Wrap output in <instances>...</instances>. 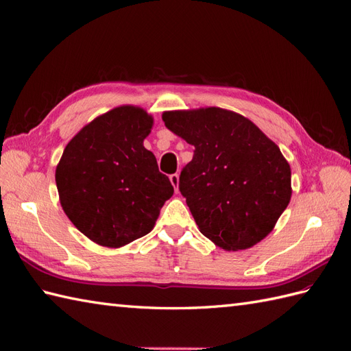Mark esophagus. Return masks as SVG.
<instances>
[{
    "instance_id": "obj_1",
    "label": "esophagus",
    "mask_w": 351,
    "mask_h": 351,
    "mask_svg": "<svg viewBox=\"0 0 351 351\" xmlns=\"http://www.w3.org/2000/svg\"><path fill=\"white\" fill-rule=\"evenodd\" d=\"M169 182H171V184L174 186L176 192H178V183H180V177H178V174H173V176H169Z\"/></svg>"
}]
</instances>
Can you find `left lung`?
<instances>
[{
    "label": "left lung",
    "instance_id": "left-lung-1",
    "mask_svg": "<svg viewBox=\"0 0 351 351\" xmlns=\"http://www.w3.org/2000/svg\"><path fill=\"white\" fill-rule=\"evenodd\" d=\"M162 120L195 146L178 187L202 234L227 252L267 237L293 192L280 147L246 117L224 108L165 111Z\"/></svg>",
    "mask_w": 351,
    "mask_h": 351
}]
</instances>
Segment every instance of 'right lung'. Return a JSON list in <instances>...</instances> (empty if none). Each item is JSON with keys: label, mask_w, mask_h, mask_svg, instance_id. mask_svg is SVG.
<instances>
[{"label": "right lung", "mask_w": 351, "mask_h": 351, "mask_svg": "<svg viewBox=\"0 0 351 351\" xmlns=\"http://www.w3.org/2000/svg\"><path fill=\"white\" fill-rule=\"evenodd\" d=\"M154 119L121 105L98 115L67 143L56 169L60 204L89 240L119 249L152 231L174 187L143 146Z\"/></svg>", "instance_id": "obj_1"}]
</instances>
